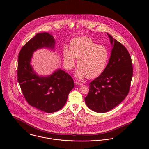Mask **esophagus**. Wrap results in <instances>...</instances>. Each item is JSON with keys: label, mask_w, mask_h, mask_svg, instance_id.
Masks as SVG:
<instances>
[{"label": "esophagus", "mask_w": 149, "mask_h": 149, "mask_svg": "<svg viewBox=\"0 0 149 149\" xmlns=\"http://www.w3.org/2000/svg\"><path fill=\"white\" fill-rule=\"evenodd\" d=\"M75 84H76V85H82V83H81V82H78V81H76V82H75Z\"/></svg>", "instance_id": "1"}]
</instances>
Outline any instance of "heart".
<instances>
[{
    "instance_id": "obj_1",
    "label": "heart",
    "mask_w": 149,
    "mask_h": 149,
    "mask_svg": "<svg viewBox=\"0 0 149 149\" xmlns=\"http://www.w3.org/2000/svg\"><path fill=\"white\" fill-rule=\"evenodd\" d=\"M64 63L68 69H71L77 60L79 68L75 74L79 79L88 76L95 78L104 70L108 61L109 53L103 45H97L89 37H77L73 39L69 44V50L64 47Z\"/></svg>"
}]
</instances>
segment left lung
Returning a JSON list of instances; mask_svg holds the SVG:
<instances>
[{"instance_id": "1", "label": "left lung", "mask_w": 149, "mask_h": 149, "mask_svg": "<svg viewBox=\"0 0 149 149\" xmlns=\"http://www.w3.org/2000/svg\"><path fill=\"white\" fill-rule=\"evenodd\" d=\"M112 49L103 73L89 83L85 97L86 106L99 113L107 112L119 105L127 96L132 77L131 58L127 49L108 34Z\"/></svg>"}]
</instances>
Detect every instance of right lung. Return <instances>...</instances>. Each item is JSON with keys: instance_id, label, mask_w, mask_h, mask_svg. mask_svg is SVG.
I'll return each mask as SVG.
<instances>
[{"instance_id": "1", "label": "right lung", "mask_w": 149, "mask_h": 149, "mask_svg": "<svg viewBox=\"0 0 149 149\" xmlns=\"http://www.w3.org/2000/svg\"><path fill=\"white\" fill-rule=\"evenodd\" d=\"M54 37L47 33L37 34L22 47L18 56V80L23 95L31 106L47 113L61 109L74 88L72 77L61 69L48 76H39L30 64L34 52L38 49H54Z\"/></svg>"}]
</instances>
